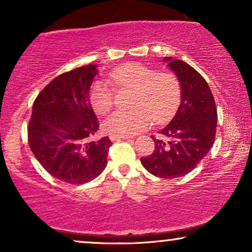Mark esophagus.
Here are the masks:
<instances>
[{
  "label": "esophagus",
  "mask_w": 252,
  "mask_h": 252,
  "mask_svg": "<svg viewBox=\"0 0 252 252\" xmlns=\"http://www.w3.org/2000/svg\"><path fill=\"white\" fill-rule=\"evenodd\" d=\"M129 136H110L111 141H120V140H128Z\"/></svg>",
  "instance_id": "obj_1"
}]
</instances>
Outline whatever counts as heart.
<instances>
[{"label":"heart","mask_w":252,"mask_h":252,"mask_svg":"<svg viewBox=\"0 0 252 252\" xmlns=\"http://www.w3.org/2000/svg\"><path fill=\"white\" fill-rule=\"evenodd\" d=\"M108 80L118 88L134 89L129 111H116L103 123V129L111 136H130L155 123H163L173 115L180 101V82L177 75L149 65L127 63L108 74ZM92 108L105 115L113 105V93L109 85L96 82L89 93Z\"/></svg>","instance_id":"obj_1"}]
</instances>
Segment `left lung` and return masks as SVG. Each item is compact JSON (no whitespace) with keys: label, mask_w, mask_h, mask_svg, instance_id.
<instances>
[{"label":"left lung","mask_w":252,"mask_h":252,"mask_svg":"<svg viewBox=\"0 0 252 252\" xmlns=\"http://www.w3.org/2000/svg\"><path fill=\"white\" fill-rule=\"evenodd\" d=\"M164 62L180 82L181 102L173 119L158 132L167 141L151 136L155 150L141 163L155 177L174 179L194 170L213 147L218 115L208 82L194 67L172 57Z\"/></svg>","instance_id":"1"}]
</instances>
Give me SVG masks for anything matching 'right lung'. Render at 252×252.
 I'll list each match as a JSON object with an SVG mask.
<instances>
[{"instance_id":"1","label":"right lung","mask_w":252,"mask_h":252,"mask_svg":"<svg viewBox=\"0 0 252 252\" xmlns=\"http://www.w3.org/2000/svg\"><path fill=\"white\" fill-rule=\"evenodd\" d=\"M97 65L58 75L33 103L27 134L31 150L42 167L58 180L82 185L106 166L111 141H92L99 124L89 101Z\"/></svg>"}]
</instances>
